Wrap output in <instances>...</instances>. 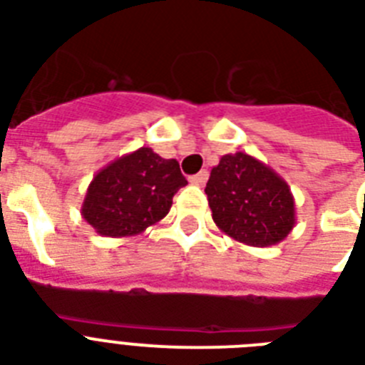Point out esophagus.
I'll return each mask as SVG.
<instances>
[{"label": "esophagus", "mask_w": 365, "mask_h": 365, "mask_svg": "<svg viewBox=\"0 0 365 365\" xmlns=\"http://www.w3.org/2000/svg\"><path fill=\"white\" fill-rule=\"evenodd\" d=\"M206 180H208V172L200 170L199 174H195V176L189 178V182L193 183V185H205Z\"/></svg>", "instance_id": "esophagus-1"}]
</instances>
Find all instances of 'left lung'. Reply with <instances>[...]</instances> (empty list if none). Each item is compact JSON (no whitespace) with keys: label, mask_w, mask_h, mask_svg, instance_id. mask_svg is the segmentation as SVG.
<instances>
[{"label":"left lung","mask_w":365,"mask_h":365,"mask_svg":"<svg viewBox=\"0 0 365 365\" xmlns=\"http://www.w3.org/2000/svg\"><path fill=\"white\" fill-rule=\"evenodd\" d=\"M205 193L212 220L237 242L265 248L282 242L295 225L288 182L248 153H229L210 172Z\"/></svg>","instance_id":"8db88e82"}]
</instances>
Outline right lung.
Returning a JSON list of instances; mask_svg holds the SVG:
<instances>
[{"label":"right lung","instance_id":"right-lung-1","mask_svg":"<svg viewBox=\"0 0 365 365\" xmlns=\"http://www.w3.org/2000/svg\"><path fill=\"white\" fill-rule=\"evenodd\" d=\"M187 185L176 159L140 148L96 172L88 183L81 216L102 237L143 233L168 214L172 197Z\"/></svg>","mask_w":365,"mask_h":365}]
</instances>
